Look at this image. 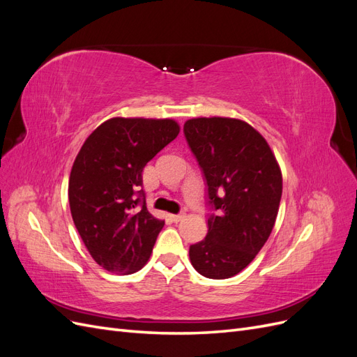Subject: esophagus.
Listing matches in <instances>:
<instances>
[{"instance_id":"esophagus-1","label":"esophagus","mask_w":357,"mask_h":357,"mask_svg":"<svg viewBox=\"0 0 357 357\" xmlns=\"http://www.w3.org/2000/svg\"><path fill=\"white\" fill-rule=\"evenodd\" d=\"M169 218H171V220H172V222H176V223H177V222L183 220V218H185V214H183V213H181V214H171Z\"/></svg>"}]
</instances>
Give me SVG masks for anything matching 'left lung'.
I'll list each match as a JSON object with an SVG mask.
<instances>
[{"mask_svg": "<svg viewBox=\"0 0 357 357\" xmlns=\"http://www.w3.org/2000/svg\"><path fill=\"white\" fill-rule=\"evenodd\" d=\"M186 139L219 215L208 218L205 238L190 245V264L214 280L231 278L266 243L278 214L283 177L266 139L240 119L195 117L185 123Z\"/></svg>", "mask_w": 357, "mask_h": 357, "instance_id": "8db88e82", "label": "left lung"}]
</instances>
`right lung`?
I'll return each instance as SVG.
<instances>
[{"label": "right lung", "instance_id": "1", "mask_svg": "<svg viewBox=\"0 0 357 357\" xmlns=\"http://www.w3.org/2000/svg\"><path fill=\"white\" fill-rule=\"evenodd\" d=\"M180 132L174 119L112 117L86 138L74 159L68 201L93 261L114 274L142 269L165 222L149 213L143 169Z\"/></svg>", "mask_w": 357, "mask_h": 357}]
</instances>
